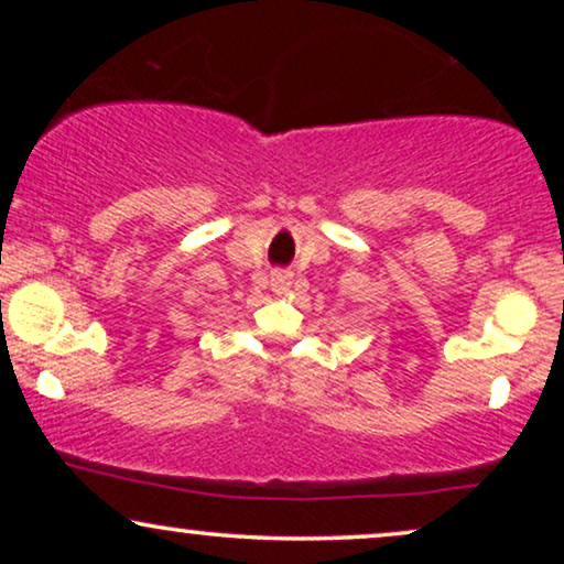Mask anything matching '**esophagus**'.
I'll return each instance as SVG.
<instances>
[{
	"instance_id": "34e87169",
	"label": "esophagus",
	"mask_w": 564,
	"mask_h": 564,
	"mask_svg": "<svg viewBox=\"0 0 564 564\" xmlns=\"http://www.w3.org/2000/svg\"><path fill=\"white\" fill-rule=\"evenodd\" d=\"M272 288H274V292H288V288H290V274L288 272H274L272 274Z\"/></svg>"
}]
</instances>
